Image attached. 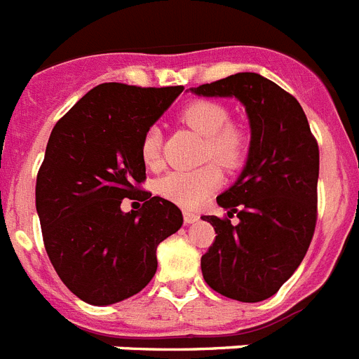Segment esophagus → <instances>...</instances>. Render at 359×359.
<instances>
[{
	"label": "esophagus",
	"mask_w": 359,
	"mask_h": 359,
	"mask_svg": "<svg viewBox=\"0 0 359 359\" xmlns=\"http://www.w3.org/2000/svg\"><path fill=\"white\" fill-rule=\"evenodd\" d=\"M183 222H185L187 225H191V223L198 222V216H196L194 212H189V210H185V212H183Z\"/></svg>",
	"instance_id": "esophagus-1"
}]
</instances>
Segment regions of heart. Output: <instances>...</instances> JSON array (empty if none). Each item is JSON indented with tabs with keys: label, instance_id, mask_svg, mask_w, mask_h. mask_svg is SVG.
Segmentation results:
<instances>
[{
	"label": "heart",
	"instance_id": "obj_1",
	"mask_svg": "<svg viewBox=\"0 0 359 359\" xmlns=\"http://www.w3.org/2000/svg\"><path fill=\"white\" fill-rule=\"evenodd\" d=\"M182 123L200 134L203 140V161L212 159L219 167L232 170L243 163L249 140L238 125L229 123V110L216 101H192L180 114ZM142 159L150 168L161 163V130L150 127L142 140ZM222 183V176L214 165L194 170H172L165 174L156 189L165 200L174 201L185 209H196L207 200Z\"/></svg>",
	"mask_w": 359,
	"mask_h": 359
}]
</instances>
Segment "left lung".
I'll use <instances>...</instances> for the list:
<instances>
[{"label": "left lung", "instance_id": "8db88e82", "mask_svg": "<svg viewBox=\"0 0 359 359\" xmlns=\"http://www.w3.org/2000/svg\"><path fill=\"white\" fill-rule=\"evenodd\" d=\"M203 97H236L250 125L247 161L217 196L226 216H203L216 240L201 258L210 289L256 303L274 296L299 267L316 226L320 150L307 116L289 92L256 72H238L191 88Z\"/></svg>", "mask_w": 359, "mask_h": 359}]
</instances>
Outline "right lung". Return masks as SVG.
<instances>
[{
	"label": "right lung",
	"instance_id": "1",
	"mask_svg": "<svg viewBox=\"0 0 359 359\" xmlns=\"http://www.w3.org/2000/svg\"><path fill=\"white\" fill-rule=\"evenodd\" d=\"M182 90L101 83L52 128L36 210L52 267L85 303L112 305L145 289L158 245L183 225L176 205L149 192L142 209L121 210L142 192L143 134Z\"/></svg>",
	"mask_w": 359,
	"mask_h": 359
}]
</instances>
